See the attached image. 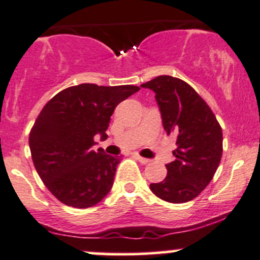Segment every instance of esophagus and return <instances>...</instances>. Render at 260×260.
<instances>
[{
  "label": "esophagus",
  "instance_id": "obj_1",
  "mask_svg": "<svg viewBox=\"0 0 260 260\" xmlns=\"http://www.w3.org/2000/svg\"><path fill=\"white\" fill-rule=\"evenodd\" d=\"M135 156H136V158H137L138 161H140L141 164H143V165H147V164H149V162H151V159L145 158V157L140 156V154H138V153H135Z\"/></svg>",
  "mask_w": 260,
  "mask_h": 260
}]
</instances>
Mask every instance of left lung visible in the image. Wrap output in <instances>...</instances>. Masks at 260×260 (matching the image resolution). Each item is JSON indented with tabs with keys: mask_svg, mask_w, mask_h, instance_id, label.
Wrapping results in <instances>:
<instances>
[{
	"mask_svg": "<svg viewBox=\"0 0 260 260\" xmlns=\"http://www.w3.org/2000/svg\"><path fill=\"white\" fill-rule=\"evenodd\" d=\"M156 94L162 124L176 137L175 161L166 165L164 181L151 183L157 198L172 204L200 195L214 177L222 154V131L210 107L179 78L161 75L142 84Z\"/></svg>",
	"mask_w": 260,
	"mask_h": 260,
	"instance_id": "obj_1",
	"label": "left lung"
}]
</instances>
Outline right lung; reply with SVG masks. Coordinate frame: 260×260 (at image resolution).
I'll use <instances>...</instances> for the list:
<instances>
[{
    "label": "right lung",
    "mask_w": 260,
    "mask_h": 260,
    "mask_svg": "<svg viewBox=\"0 0 260 260\" xmlns=\"http://www.w3.org/2000/svg\"><path fill=\"white\" fill-rule=\"evenodd\" d=\"M138 90L135 85L79 84L45 104L31 128L28 145L39 176L57 200L85 209L111 191L120 156L94 149V137L107 140L115 107Z\"/></svg>",
    "instance_id": "obj_1"
}]
</instances>
